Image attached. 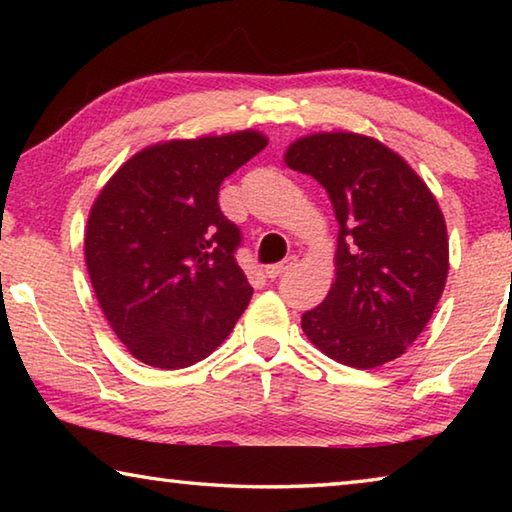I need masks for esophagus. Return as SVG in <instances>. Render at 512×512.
Segmentation results:
<instances>
[{"label":"esophagus","mask_w":512,"mask_h":512,"mask_svg":"<svg viewBox=\"0 0 512 512\" xmlns=\"http://www.w3.org/2000/svg\"><path fill=\"white\" fill-rule=\"evenodd\" d=\"M296 264H298V257H287V259H284V262H280V264L266 266L264 273H266V277H271V280H275V277H280L282 273L291 271V268L296 266Z\"/></svg>","instance_id":"1"}]
</instances>
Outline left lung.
Instances as JSON below:
<instances>
[{"label": "left lung", "mask_w": 512, "mask_h": 512, "mask_svg": "<svg viewBox=\"0 0 512 512\" xmlns=\"http://www.w3.org/2000/svg\"><path fill=\"white\" fill-rule=\"evenodd\" d=\"M284 160L325 187L339 221L336 282L302 314V329L329 359L384 366L418 339L443 296V212L418 173L370 137L309 135Z\"/></svg>", "instance_id": "obj_1"}]
</instances>
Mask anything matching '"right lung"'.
Listing matches in <instances>:
<instances>
[{
	"label": "right lung",
	"mask_w": 512,
	"mask_h": 512,
	"mask_svg": "<svg viewBox=\"0 0 512 512\" xmlns=\"http://www.w3.org/2000/svg\"><path fill=\"white\" fill-rule=\"evenodd\" d=\"M264 146L255 131L155 144L94 201L85 232L92 287L146 366L205 359L248 307L253 287L235 259L241 230L221 212L219 189Z\"/></svg>",
	"instance_id": "obj_1"
}]
</instances>
